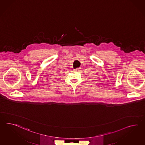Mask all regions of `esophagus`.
<instances>
[{
  "label": "esophagus",
  "instance_id": "34e87169",
  "mask_svg": "<svg viewBox=\"0 0 145 145\" xmlns=\"http://www.w3.org/2000/svg\"><path fill=\"white\" fill-rule=\"evenodd\" d=\"M80 69V68H77L74 69V71H79Z\"/></svg>",
  "mask_w": 145,
  "mask_h": 145
}]
</instances>
